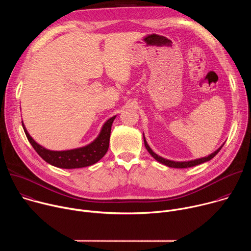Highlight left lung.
<instances>
[{
    "instance_id": "left-lung-1",
    "label": "left lung",
    "mask_w": 251,
    "mask_h": 251,
    "mask_svg": "<svg viewBox=\"0 0 251 251\" xmlns=\"http://www.w3.org/2000/svg\"><path fill=\"white\" fill-rule=\"evenodd\" d=\"M144 144H145V147L146 149L148 150V152L160 163L168 166V167H171V168H180V169H183V168H190V167H194V166H197V165H200V164H202L204 162H207L209 160H211L214 156H216L220 151L221 149L223 148V146L221 148H219L216 152H213L212 154H210L209 156L207 157H204V158H201V159H197V160H194V161H188V162H174V161H170V160H167V159H164L160 156H158L156 153H154L152 151V149L149 147V145L147 144L146 142V139L144 137Z\"/></svg>"
}]
</instances>
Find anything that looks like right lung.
Instances as JSON below:
<instances>
[{"instance_id":"right-lung-1","label":"right lung","mask_w":251,"mask_h":251,"mask_svg":"<svg viewBox=\"0 0 251 251\" xmlns=\"http://www.w3.org/2000/svg\"><path fill=\"white\" fill-rule=\"evenodd\" d=\"M116 116L111 117L103 125L99 136L91 144L68 151H50L39 145L27 133L24 123L22 122L25 136L33 149L47 163L61 169H76L91 166L98 162L108 150L111 126Z\"/></svg>"}]
</instances>
